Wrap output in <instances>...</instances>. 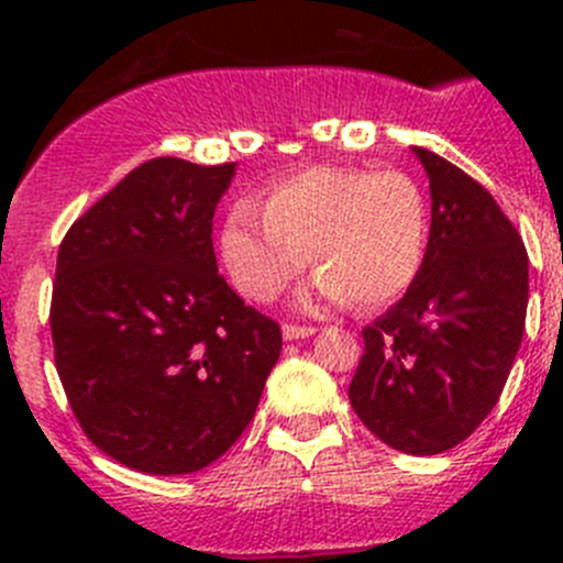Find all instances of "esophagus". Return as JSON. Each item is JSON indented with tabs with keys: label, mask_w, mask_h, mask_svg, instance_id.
<instances>
[{
	"label": "esophagus",
	"mask_w": 563,
	"mask_h": 563,
	"mask_svg": "<svg viewBox=\"0 0 563 563\" xmlns=\"http://www.w3.org/2000/svg\"><path fill=\"white\" fill-rule=\"evenodd\" d=\"M316 327H297V323H283V338L299 340V338H313Z\"/></svg>",
	"instance_id": "obj_1"
}]
</instances>
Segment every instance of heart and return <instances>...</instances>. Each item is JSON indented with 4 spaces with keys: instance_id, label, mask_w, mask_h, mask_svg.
I'll list each match as a JSON object with an SVG mask.
<instances>
[{
    "instance_id": "b5f03b06",
    "label": "heart",
    "mask_w": 563,
    "mask_h": 563,
    "mask_svg": "<svg viewBox=\"0 0 563 563\" xmlns=\"http://www.w3.org/2000/svg\"><path fill=\"white\" fill-rule=\"evenodd\" d=\"M220 245L236 288L255 302L280 297L313 253L316 299L382 308L419 277L428 209L408 174L316 166L272 185L264 214L236 203Z\"/></svg>"
}]
</instances>
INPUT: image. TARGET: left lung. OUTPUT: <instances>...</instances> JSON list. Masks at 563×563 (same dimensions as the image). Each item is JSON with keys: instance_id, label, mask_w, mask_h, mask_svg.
Returning <instances> with one entry per match:
<instances>
[{"instance_id": "1", "label": "left lung", "mask_w": 563, "mask_h": 563, "mask_svg": "<svg viewBox=\"0 0 563 563\" xmlns=\"http://www.w3.org/2000/svg\"><path fill=\"white\" fill-rule=\"evenodd\" d=\"M430 240L406 297L362 329L349 387L373 435L406 455H439L493 411L523 340L528 255L496 198L435 152Z\"/></svg>"}]
</instances>
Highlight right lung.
<instances>
[{
  "mask_svg": "<svg viewBox=\"0 0 563 563\" xmlns=\"http://www.w3.org/2000/svg\"><path fill=\"white\" fill-rule=\"evenodd\" d=\"M236 163L155 157L89 207L56 255L59 382L100 452L144 474H192L234 446L283 349L212 247Z\"/></svg>",
  "mask_w": 563,
  "mask_h": 563,
  "instance_id": "right-lung-1",
  "label": "right lung"
}]
</instances>
